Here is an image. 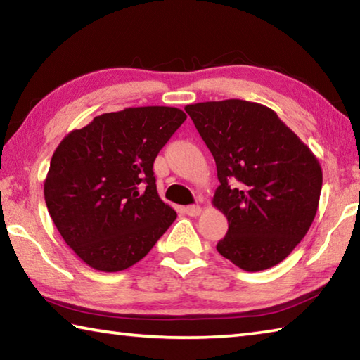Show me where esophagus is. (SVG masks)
<instances>
[{"label": "esophagus", "instance_id": "34e87169", "mask_svg": "<svg viewBox=\"0 0 360 360\" xmlns=\"http://www.w3.org/2000/svg\"><path fill=\"white\" fill-rule=\"evenodd\" d=\"M186 212H187V216L197 217L200 212H202V206H200V205H191V206H187V208H186Z\"/></svg>", "mask_w": 360, "mask_h": 360}]
</instances>
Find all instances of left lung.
<instances>
[{"instance_id":"8db88e82","label":"left lung","mask_w":360,"mask_h":360,"mask_svg":"<svg viewBox=\"0 0 360 360\" xmlns=\"http://www.w3.org/2000/svg\"><path fill=\"white\" fill-rule=\"evenodd\" d=\"M217 167L212 205L229 221L217 251L245 271L278 265L318 211L322 169L273 109L245 100L187 105Z\"/></svg>"}]
</instances>
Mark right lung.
<instances>
[{"label":"right lung","mask_w":360,"mask_h":360,"mask_svg":"<svg viewBox=\"0 0 360 360\" xmlns=\"http://www.w3.org/2000/svg\"><path fill=\"white\" fill-rule=\"evenodd\" d=\"M187 115L141 106L106 112L58 144L44 198L66 245L95 270L130 268L176 219L157 193L154 160Z\"/></svg>","instance_id":"1"}]
</instances>
